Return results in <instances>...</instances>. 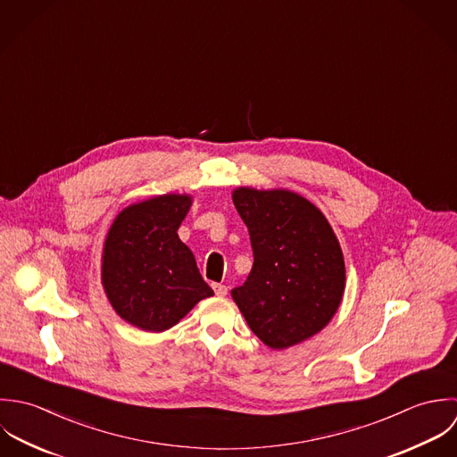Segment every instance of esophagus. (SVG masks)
<instances>
[{"label":"esophagus","mask_w":457,"mask_h":457,"mask_svg":"<svg viewBox=\"0 0 457 457\" xmlns=\"http://www.w3.org/2000/svg\"><path fill=\"white\" fill-rule=\"evenodd\" d=\"M212 287H213V291H215L217 296H226V295H228V286H224V284L215 282V284H212Z\"/></svg>","instance_id":"34e87169"}]
</instances>
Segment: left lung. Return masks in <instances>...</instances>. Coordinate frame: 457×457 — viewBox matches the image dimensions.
I'll use <instances>...</instances> for the list:
<instances>
[{"instance_id":"8db88e82","label":"left lung","mask_w":457,"mask_h":457,"mask_svg":"<svg viewBox=\"0 0 457 457\" xmlns=\"http://www.w3.org/2000/svg\"><path fill=\"white\" fill-rule=\"evenodd\" d=\"M233 203L254 254L247 280L231 289L251 330L282 350L318 334L345 291V260L325 215L287 190L237 188Z\"/></svg>"}]
</instances>
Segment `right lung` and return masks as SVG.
Returning <instances> with one entry per match:
<instances>
[{
	"mask_svg": "<svg viewBox=\"0 0 457 457\" xmlns=\"http://www.w3.org/2000/svg\"><path fill=\"white\" fill-rule=\"evenodd\" d=\"M188 195H159L125 208L104 247L102 282L114 311L146 332L177 325L212 287L179 238Z\"/></svg>",
	"mask_w": 457,
	"mask_h": 457,
	"instance_id": "1",
	"label": "right lung"
}]
</instances>
